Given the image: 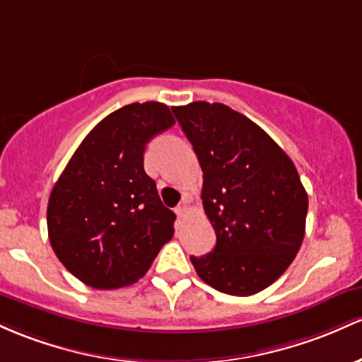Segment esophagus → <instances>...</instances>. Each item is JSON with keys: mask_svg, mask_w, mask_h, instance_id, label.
Wrapping results in <instances>:
<instances>
[{"mask_svg": "<svg viewBox=\"0 0 362 362\" xmlns=\"http://www.w3.org/2000/svg\"><path fill=\"white\" fill-rule=\"evenodd\" d=\"M176 214L180 215V217H185V215L188 214V200H186V198H182V202L176 206Z\"/></svg>", "mask_w": 362, "mask_h": 362, "instance_id": "34e87169", "label": "esophagus"}]
</instances>
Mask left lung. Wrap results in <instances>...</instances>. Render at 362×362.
I'll use <instances>...</instances> for the list:
<instances>
[{"label": "left lung", "mask_w": 362, "mask_h": 362, "mask_svg": "<svg viewBox=\"0 0 362 362\" xmlns=\"http://www.w3.org/2000/svg\"><path fill=\"white\" fill-rule=\"evenodd\" d=\"M203 170L202 200L217 243L192 257L198 277L230 296L274 284L303 245L308 194L286 152L245 115L218 103L173 109Z\"/></svg>", "instance_id": "obj_1"}]
</instances>
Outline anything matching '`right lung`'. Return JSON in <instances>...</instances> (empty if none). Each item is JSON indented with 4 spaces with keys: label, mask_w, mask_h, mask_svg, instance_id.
Masks as SVG:
<instances>
[{
    "label": "right lung",
    "mask_w": 362,
    "mask_h": 362,
    "mask_svg": "<svg viewBox=\"0 0 362 362\" xmlns=\"http://www.w3.org/2000/svg\"><path fill=\"white\" fill-rule=\"evenodd\" d=\"M174 124L160 103L128 104L83 138L47 203V233L64 269L93 289H119L144 277L174 234L145 173L144 152Z\"/></svg>",
    "instance_id": "right-lung-1"
}]
</instances>
